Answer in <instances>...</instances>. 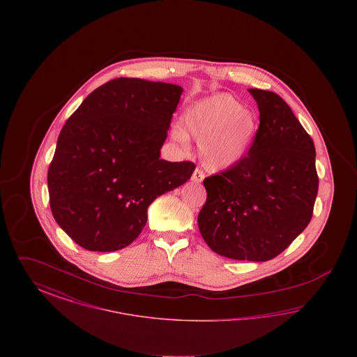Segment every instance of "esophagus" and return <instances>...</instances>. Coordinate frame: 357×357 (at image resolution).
<instances>
[{"instance_id": "1", "label": "esophagus", "mask_w": 357, "mask_h": 357, "mask_svg": "<svg viewBox=\"0 0 357 357\" xmlns=\"http://www.w3.org/2000/svg\"><path fill=\"white\" fill-rule=\"evenodd\" d=\"M204 178V172L201 170L199 167H197L194 172H192V176H191V179H192V182H195V183H199V182H202Z\"/></svg>"}]
</instances>
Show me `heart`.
I'll return each instance as SVG.
<instances>
[{"label":"heart","mask_w":357,"mask_h":357,"mask_svg":"<svg viewBox=\"0 0 357 357\" xmlns=\"http://www.w3.org/2000/svg\"><path fill=\"white\" fill-rule=\"evenodd\" d=\"M255 134V115L227 93L191 104L182 116V127L175 126L172 131L181 143H186L187 135L199 140V156L211 171L238 165L250 150Z\"/></svg>","instance_id":"obj_1"}]
</instances>
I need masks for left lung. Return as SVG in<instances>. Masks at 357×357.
Masks as SVG:
<instances>
[{
	"instance_id": "left-lung-1",
	"label": "left lung",
	"mask_w": 357,
	"mask_h": 357,
	"mask_svg": "<svg viewBox=\"0 0 357 357\" xmlns=\"http://www.w3.org/2000/svg\"><path fill=\"white\" fill-rule=\"evenodd\" d=\"M259 126L248 155L207 176L198 226L217 255L269 261L282 253L312 220L319 191L310 135L277 93L250 88Z\"/></svg>"
}]
</instances>
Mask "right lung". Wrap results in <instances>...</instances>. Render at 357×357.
I'll list each match as a JSON object with an SVG mask.
<instances>
[{
  "instance_id": "1",
  "label": "right lung",
  "mask_w": 357,
  "mask_h": 357,
  "mask_svg": "<svg viewBox=\"0 0 357 357\" xmlns=\"http://www.w3.org/2000/svg\"><path fill=\"white\" fill-rule=\"evenodd\" d=\"M182 91L119 77L96 88L69 116L48 169V191L54 220L82 248L128 246L155 198L192 175V162L159 158Z\"/></svg>"
}]
</instances>
